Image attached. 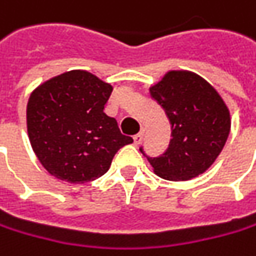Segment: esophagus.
Returning a JSON list of instances; mask_svg holds the SVG:
<instances>
[{
  "label": "esophagus",
  "mask_w": 256,
  "mask_h": 256,
  "mask_svg": "<svg viewBox=\"0 0 256 256\" xmlns=\"http://www.w3.org/2000/svg\"><path fill=\"white\" fill-rule=\"evenodd\" d=\"M142 136H144V130H141L136 135H134V144L135 146H140L141 141H142Z\"/></svg>",
  "instance_id": "esophagus-1"
}]
</instances>
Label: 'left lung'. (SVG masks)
<instances>
[{"label": "left lung", "mask_w": 256, "mask_h": 256, "mask_svg": "<svg viewBox=\"0 0 256 256\" xmlns=\"http://www.w3.org/2000/svg\"><path fill=\"white\" fill-rule=\"evenodd\" d=\"M150 94L172 124L167 151L156 158L148 157L154 172L170 182L203 174L222 152L230 132V112L222 96L190 70L167 72L150 88Z\"/></svg>", "instance_id": "obj_1"}]
</instances>
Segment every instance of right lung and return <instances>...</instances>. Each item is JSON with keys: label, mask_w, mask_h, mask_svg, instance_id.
<instances>
[{"label": "right lung", "mask_w": 256, "mask_h": 256, "mask_svg": "<svg viewBox=\"0 0 256 256\" xmlns=\"http://www.w3.org/2000/svg\"><path fill=\"white\" fill-rule=\"evenodd\" d=\"M112 86L86 70L64 72L38 84L27 104L32 151L52 176L72 184L92 182L132 142L104 108Z\"/></svg>", "instance_id": "1"}]
</instances>
